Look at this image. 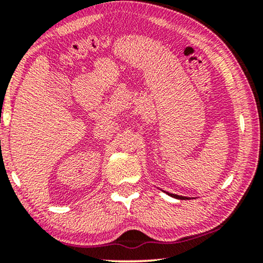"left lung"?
Masks as SVG:
<instances>
[{
    "instance_id": "1",
    "label": "left lung",
    "mask_w": 263,
    "mask_h": 263,
    "mask_svg": "<svg viewBox=\"0 0 263 263\" xmlns=\"http://www.w3.org/2000/svg\"><path fill=\"white\" fill-rule=\"evenodd\" d=\"M167 195H170L172 197H175V199H179V200H184V199H188V197H184V196H181V195H176V194H170V193H166Z\"/></svg>"
}]
</instances>
